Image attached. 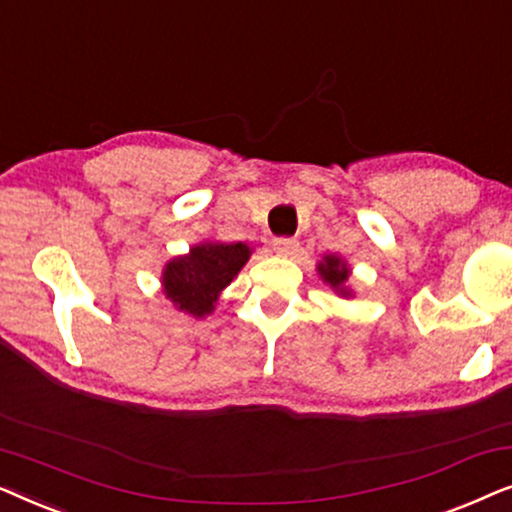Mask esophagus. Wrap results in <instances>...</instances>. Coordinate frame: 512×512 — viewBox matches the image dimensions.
I'll return each mask as SVG.
<instances>
[{
    "label": "esophagus",
    "instance_id": "34e87169",
    "mask_svg": "<svg viewBox=\"0 0 512 512\" xmlns=\"http://www.w3.org/2000/svg\"><path fill=\"white\" fill-rule=\"evenodd\" d=\"M272 244H275V251L279 256H293L298 251V242L291 240V237H277Z\"/></svg>",
    "mask_w": 512,
    "mask_h": 512
}]
</instances>
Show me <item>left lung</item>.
<instances>
[{"label": "left lung", "mask_w": 512, "mask_h": 512, "mask_svg": "<svg viewBox=\"0 0 512 512\" xmlns=\"http://www.w3.org/2000/svg\"><path fill=\"white\" fill-rule=\"evenodd\" d=\"M319 272H321V277H324V282L335 286V289H338L342 296H347V291L342 289V284L347 282L349 270H347V265L340 261V258L326 256L324 263H319Z\"/></svg>", "instance_id": "8db88e82"}]
</instances>
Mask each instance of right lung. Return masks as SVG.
<instances>
[{
  "label": "right lung",
  "mask_w": 512,
  "mask_h": 512,
  "mask_svg": "<svg viewBox=\"0 0 512 512\" xmlns=\"http://www.w3.org/2000/svg\"><path fill=\"white\" fill-rule=\"evenodd\" d=\"M247 244H198L191 254L174 258L163 272L165 296L179 310L205 317L214 310L216 298L249 261Z\"/></svg>",
  "instance_id": "1"
}]
</instances>
